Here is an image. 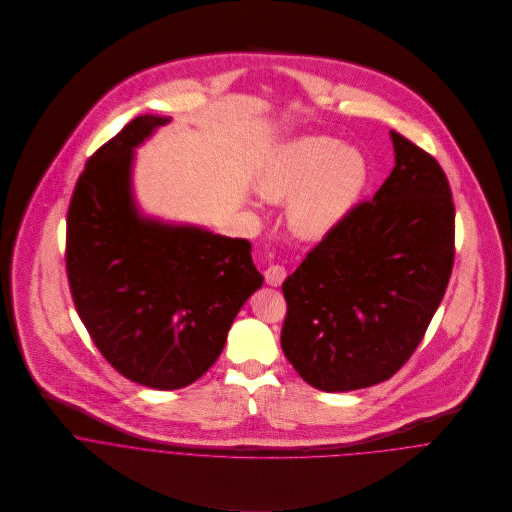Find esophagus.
<instances>
[{"label":"esophagus","mask_w":512,"mask_h":512,"mask_svg":"<svg viewBox=\"0 0 512 512\" xmlns=\"http://www.w3.org/2000/svg\"><path fill=\"white\" fill-rule=\"evenodd\" d=\"M286 276H288V270H286V266H282V264H272V266L264 272L266 282H268L270 286H274V288L282 286L284 280H286Z\"/></svg>","instance_id":"1"}]
</instances>
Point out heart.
<instances>
[{"mask_svg": "<svg viewBox=\"0 0 512 512\" xmlns=\"http://www.w3.org/2000/svg\"><path fill=\"white\" fill-rule=\"evenodd\" d=\"M368 177L365 157L325 136H303L274 149L254 187L268 203L290 199L288 222L305 240L327 236L359 201Z\"/></svg>", "mask_w": 512, "mask_h": 512, "instance_id": "heart-1", "label": "heart"}]
</instances>
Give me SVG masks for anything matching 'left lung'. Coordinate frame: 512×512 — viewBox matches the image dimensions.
<instances>
[{
  "label": "left lung",
  "instance_id": "8db88e82",
  "mask_svg": "<svg viewBox=\"0 0 512 512\" xmlns=\"http://www.w3.org/2000/svg\"><path fill=\"white\" fill-rule=\"evenodd\" d=\"M396 165L282 284V349L317 390L388 380L412 357L447 288L455 209L438 161L390 132Z\"/></svg>",
  "mask_w": 512,
  "mask_h": 512
}]
</instances>
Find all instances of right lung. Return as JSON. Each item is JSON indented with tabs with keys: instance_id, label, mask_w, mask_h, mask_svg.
<instances>
[{
	"instance_id": "right-lung-1",
	"label": "right lung",
	"mask_w": 512,
	"mask_h": 512,
	"mask_svg": "<svg viewBox=\"0 0 512 512\" xmlns=\"http://www.w3.org/2000/svg\"><path fill=\"white\" fill-rule=\"evenodd\" d=\"M169 118L138 116L96 149L67 215V276L96 349L122 376L175 390L219 359L264 278L244 238L144 219L132 199L134 149Z\"/></svg>"
}]
</instances>
